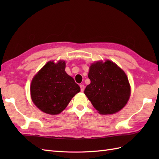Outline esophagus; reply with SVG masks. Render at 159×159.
<instances>
[{
	"label": "esophagus",
	"mask_w": 159,
	"mask_h": 159,
	"mask_svg": "<svg viewBox=\"0 0 159 159\" xmlns=\"http://www.w3.org/2000/svg\"><path fill=\"white\" fill-rule=\"evenodd\" d=\"M80 92H83L84 89H85V86H84L83 85H80Z\"/></svg>",
	"instance_id": "1"
}]
</instances>
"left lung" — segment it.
<instances>
[{
	"label": "left lung",
	"instance_id": "obj_1",
	"mask_svg": "<svg viewBox=\"0 0 159 159\" xmlns=\"http://www.w3.org/2000/svg\"><path fill=\"white\" fill-rule=\"evenodd\" d=\"M91 83L85 93L100 114H113L126 105L130 95V87L126 74L116 63L98 61L89 67Z\"/></svg>",
	"mask_w": 159,
	"mask_h": 159
}]
</instances>
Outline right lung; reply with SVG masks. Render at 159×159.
Wrapping results in <instances>:
<instances>
[{"label":"right lung","mask_w":159,"mask_h":159,"mask_svg":"<svg viewBox=\"0 0 159 159\" xmlns=\"http://www.w3.org/2000/svg\"><path fill=\"white\" fill-rule=\"evenodd\" d=\"M66 63L49 61L33 78L31 95L33 103L43 112L59 114L80 92V87L65 71Z\"/></svg>","instance_id":"obj_1"}]
</instances>
